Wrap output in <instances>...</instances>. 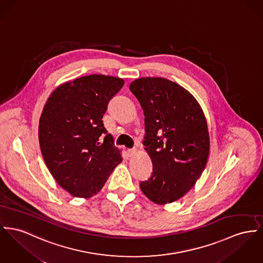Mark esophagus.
<instances>
[{"instance_id": "1", "label": "esophagus", "mask_w": 263, "mask_h": 263, "mask_svg": "<svg viewBox=\"0 0 263 263\" xmlns=\"http://www.w3.org/2000/svg\"><path fill=\"white\" fill-rule=\"evenodd\" d=\"M126 153H127V156H128V157H133V156L136 154V149H134V148H132V149H127V151H126Z\"/></svg>"}]
</instances>
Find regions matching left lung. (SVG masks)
<instances>
[{
    "instance_id": "8db88e82",
    "label": "left lung",
    "mask_w": 263,
    "mask_h": 263,
    "mask_svg": "<svg viewBox=\"0 0 263 263\" xmlns=\"http://www.w3.org/2000/svg\"><path fill=\"white\" fill-rule=\"evenodd\" d=\"M129 89L143 109L142 143L154 165L140 190L157 204L171 203L193 187L206 165L210 142L205 116L193 95L170 80L141 78Z\"/></svg>"
}]
</instances>
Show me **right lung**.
Instances as JSON below:
<instances>
[{
    "instance_id": "obj_1",
    "label": "right lung",
    "mask_w": 263,
    "mask_h": 263,
    "mask_svg": "<svg viewBox=\"0 0 263 263\" xmlns=\"http://www.w3.org/2000/svg\"><path fill=\"white\" fill-rule=\"evenodd\" d=\"M123 84V79L110 76L82 77L59 86L44 106L41 152L55 181L72 196L97 194L122 161L102 119Z\"/></svg>"
}]
</instances>
